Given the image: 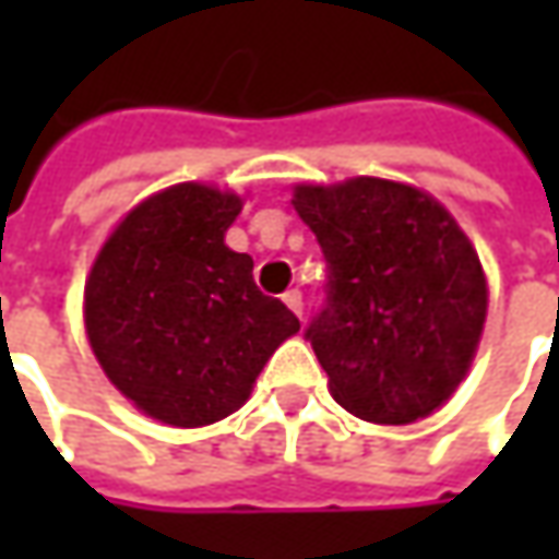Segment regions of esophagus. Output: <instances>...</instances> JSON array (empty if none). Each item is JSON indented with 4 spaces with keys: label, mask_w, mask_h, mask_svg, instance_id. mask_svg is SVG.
Returning a JSON list of instances; mask_svg holds the SVG:
<instances>
[{
    "label": "esophagus",
    "mask_w": 559,
    "mask_h": 559,
    "mask_svg": "<svg viewBox=\"0 0 559 559\" xmlns=\"http://www.w3.org/2000/svg\"><path fill=\"white\" fill-rule=\"evenodd\" d=\"M283 301H286V308H289L292 313H298V317H301V308H305V301H301V292L289 289L286 295H283Z\"/></svg>",
    "instance_id": "esophagus-1"
}]
</instances>
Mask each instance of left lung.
I'll return each instance as SVG.
<instances>
[{
	"instance_id": "8db88e82",
	"label": "left lung",
	"mask_w": 559,
	"mask_h": 559,
	"mask_svg": "<svg viewBox=\"0 0 559 559\" xmlns=\"http://www.w3.org/2000/svg\"><path fill=\"white\" fill-rule=\"evenodd\" d=\"M295 211L326 258L308 342L355 417L404 426L439 411L469 370L488 289L476 248L432 195L355 177L295 186Z\"/></svg>"
}]
</instances>
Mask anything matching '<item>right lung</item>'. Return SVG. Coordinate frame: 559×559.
<instances>
[{
  "mask_svg": "<svg viewBox=\"0 0 559 559\" xmlns=\"http://www.w3.org/2000/svg\"><path fill=\"white\" fill-rule=\"evenodd\" d=\"M242 199L180 183L140 202L86 280V335L105 376L142 414L207 426L239 411L298 317L254 286V261L226 248Z\"/></svg>",
  "mask_w": 559,
  "mask_h": 559,
  "instance_id": "add662e5",
  "label": "right lung"
}]
</instances>
